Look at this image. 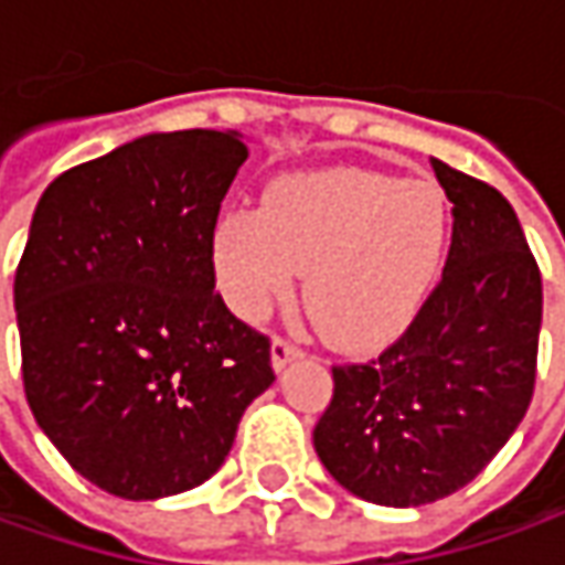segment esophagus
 Returning <instances> with one entry per match:
<instances>
[{
    "label": "esophagus",
    "mask_w": 565,
    "mask_h": 565,
    "mask_svg": "<svg viewBox=\"0 0 565 565\" xmlns=\"http://www.w3.org/2000/svg\"><path fill=\"white\" fill-rule=\"evenodd\" d=\"M297 356H302V350L294 341H287V338H275V341H271V365H275L278 372H281L287 362L297 360Z\"/></svg>",
    "instance_id": "34e87169"
}]
</instances>
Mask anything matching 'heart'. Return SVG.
Wrapping results in <instances>:
<instances>
[{"label":"heart","mask_w":565,"mask_h":565,"mask_svg":"<svg viewBox=\"0 0 565 565\" xmlns=\"http://www.w3.org/2000/svg\"><path fill=\"white\" fill-rule=\"evenodd\" d=\"M450 234L454 212L438 184L334 168L275 181L263 209H231L212 259L237 316L263 319L306 271V306L321 334L341 350H375L413 321Z\"/></svg>","instance_id":"heart-1"}]
</instances>
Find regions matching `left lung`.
I'll return each instance as SVG.
<instances>
[{
    "label": "left lung",
    "instance_id": "1",
    "mask_svg": "<svg viewBox=\"0 0 565 565\" xmlns=\"http://www.w3.org/2000/svg\"><path fill=\"white\" fill-rule=\"evenodd\" d=\"M454 203L438 287L375 360L334 365L312 431L324 469L369 503L422 507L466 488L535 394L541 271L513 205L431 159Z\"/></svg>",
    "mask_w": 565,
    "mask_h": 565
}]
</instances>
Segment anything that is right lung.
Listing matches in <instances>:
<instances>
[{
	"label": "right lung",
	"instance_id": "right-lung-1",
	"mask_svg": "<svg viewBox=\"0 0 565 565\" xmlns=\"http://www.w3.org/2000/svg\"><path fill=\"white\" fill-rule=\"evenodd\" d=\"M246 156L234 130L147 134L68 168L36 203L14 271L24 394L108 494L203 484L275 381L271 341L215 290V222Z\"/></svg>",
	"mask_w": 565,
	"mask_h": 565
}]
</instances>
